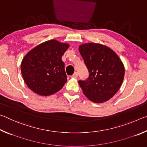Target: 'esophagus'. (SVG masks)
<instances>
[{"label": "esophagus", "instance_id": "obj_1", "mask_svg": "<svg viewBox=\"0 0 147 147\" xmlns=\"http://www.w3.org/2000/svg\"><path fill=\"white\" fill-rule=\"evenodd\" d=\"M78 76V73H74L73 74V76H72V77H73V78H77V77Z\"/></svg>", "mask_w": 147, "mask_h": 147}]
</instances>
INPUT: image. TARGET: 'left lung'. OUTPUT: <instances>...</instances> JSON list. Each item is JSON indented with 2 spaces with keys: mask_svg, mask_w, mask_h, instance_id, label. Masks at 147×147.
<instances>
[{
  "mask_svg": "<svg viewBox=\"0 0 147 147\" xmlns=\"http://www.w3.org/2000/svg\"><path fill=\"white\" fill-rule=\"evenodd\" d=\"M89 71L86 80H79L84 94L91 101L102 103L115 95L124 76V67L115 52L104 45L89 43L79 47Z\"/></svg>",
  "mask_w": 147,
  "mask_h": 147,
  "instance_id": "obj_1",
  "label": "left lung"
}]
</instances>
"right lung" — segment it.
Returning <instances> with one entry per match:
<instances>
[{"label":"right lung","instance_id":"obj_1","mask_svg":"<svg viewBox=\"0 0 147 147\" xmlns=\"http://www.w3.org/2000/svg\"><path fill=\"white\" fill-rule=\"evenodd\" d=\"M69 47L67 43L52 39L39 44L26 54L21 62V74L32 91L49 96L63 88L67 79L61 57Z\"/></svg>","mask_w":147,"mask_h":147}]
</instances>
